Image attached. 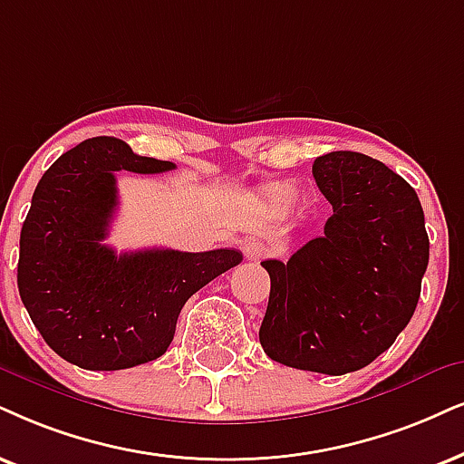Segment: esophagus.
Returning <instances> with one entry per match:
<instances>
[{
  "label": "esophagus",
  "mask_w": 464,
  "mask_h": 464,
  "mask_svg": "<svg viewBox=\"0 0 464 464\" xmlns=\"http://www.w3.org/2000/svg\"><path fill=\"white\" fill-rule=\"evenodd\" d=\"M267 246L263 244V242H259V239H250V242H246V246H244V255L248 256L250 261H259V259H263V256L267 255Z\"/></svg>",
  "instance_id": "esophagus-1"
}]
</instances>
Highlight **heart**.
<instances>
[{
  "label": "heart",
  "instance_id": "b5f03b06",
  "mask_svg": "<svg viewBox=\"0 0 464 464\" xmlns=\"http://www.w3.org/2000/svg\"><path fill=\"white\" fill-rule=\"evenodd\" d=\"M289 197H291L289 188H276L274 190V201L276 203H286V201H289Z\"/></svg>",
  "mask_w": 464,
  "mask_h": 464
}]
</instances>
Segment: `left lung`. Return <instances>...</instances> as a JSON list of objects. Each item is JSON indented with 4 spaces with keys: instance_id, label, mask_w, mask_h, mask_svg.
<instances>
[{
    "instance_id": "left-lung-1",
    "label": "left lung",
    "mask_w": 464,
    "mask_h": 464,
    "mask_svg": "<svg viewBox=\"0 0 464 464\" xmlns=\"http://www.w3.org/2000/svg\"><path fill=\"white\" fill-rule=\"evenodd\" d=\"M313 175L334 214L289 261L261 263L272 289L259 340L285 366L344 374L388 351L411 321L428 233L415 190L383 162L330 151Z\"/></svg>"
}]
</instances>
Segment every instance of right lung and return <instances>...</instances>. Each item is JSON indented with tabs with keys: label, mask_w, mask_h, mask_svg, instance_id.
<instances>
[{
	"label": "right lung",
	"mask_w": 464,
	"mask_h": 464,
	"mask_svg": "<svg viewBox=\"0 0 464 464\" xmlns=\"http://www.w3.org/2000/svg\"><path fill=\"white\" fill-rule=\"evenodd\" d=\"M173 171L115 137H93L46 169L21 228V300L44 343L85 371H121L160 357L190 295L242 263V252L102 244L117 208L115 171Z\"/></svg>",
	"instance_id": "right-lung-1"
}]
</instances>
